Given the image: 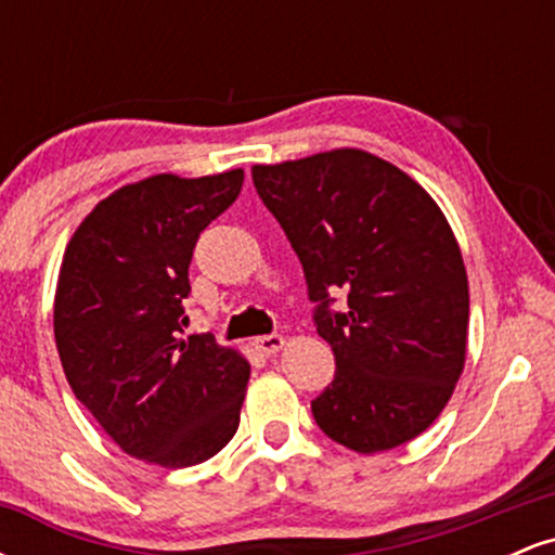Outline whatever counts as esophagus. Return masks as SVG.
<instances>
[{
  "label": "esophagus",
  "mask_w": 555,
  "mask_h": 555,
  "mask_svg": "<svg viewBox=\"0 0 555 555\" xmlns=\"http://www.w3.org/2000/svg\"><path fill=\"white\" fill-rule=\"evenodd\" d=\"M253 344H256V349L260 354L271 358V354H276L279 349L284 347V336L282 334H266V336H258V339Z\"/></svg>",
  "instance_id": "34e87169"
}]
</instances>
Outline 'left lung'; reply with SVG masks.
Here are the masks:
<instances>
[{
    "label": "left lung",
    "mask_w": 555,
    "mask_h": 555,
    "mask_svg": "<svg viewBox=\"0 0 555 555\" xmlns=\"http://www.w3.org/2000/svg\"><path fill=\"white\" fill-rule=\"evenodd\" d=\"M253 184L295 247L334 349V380L310 404L318 428L358 454L417 438L467 358V271L438 203L360 149L256 164ZM334 288L348 292L344 314L330 313Z\"/></svg>",
    "instance_id": "obj_1"
}]
</instances>
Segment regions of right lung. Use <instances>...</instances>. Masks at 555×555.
Wrapping results in <instances>:
<instances>
[{
	"label": "right lung",
	"mask_w": 555,
	"mask_h": 555,
	"mask_svg": "<svg viewBox=\"0 0 555 555\" xmlns=\"http://www.w3.org/2000/svg\"><path fill=\"white\" fill-rule=\"evenodd\" d=\"M245 171L154 175L114 190L75 229L54 297L67 384L135 460H211L240 425L250 362L211 334L184 339L195 242L237 201Z\"/></svg>",
	"instance_id": "right-lung-1"
}]
</instances>
